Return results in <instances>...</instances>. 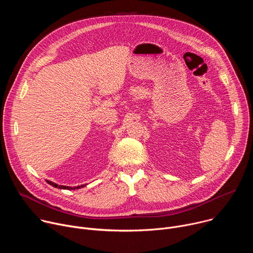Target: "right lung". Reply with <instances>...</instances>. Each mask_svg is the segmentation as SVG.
Returning <instances> with one entry per match:
<instances>
[{"label":"right lung","mask_w":253,"mask_h":253,"mask_svg":"<svg viewBox=\"0 0 253 253\" xmlns=\"http://www.w3.org/2000/svg\"><path fill=\"white\" fill-rule=\"evenodd\" d=\"M47 181V183L48 184H50V185H52L53 187H55V188H59V189H68V190H75V189H79V188H81V187H84L85 185H81V186H76V187H70V186H64V185H58V184H56V183H54V182H52V181H49V180H46Z\"/></svg>","instance_id":"1"}]
</instances>
